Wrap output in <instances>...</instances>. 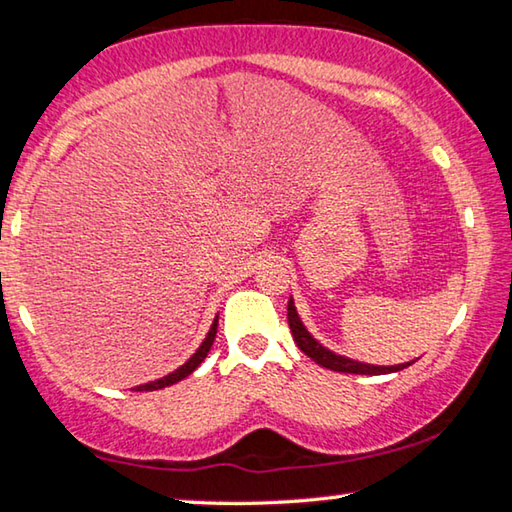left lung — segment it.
Returning a JSON list of instances; mask_svg holds the SVG:
<instances>
[{
  "label": "left lung",
  "mask_w": 512,
  "mask_h": 512,
  "mask_svg": "<svg viewBox=\"0 0 512 512\" xmlns=\"http://www.w3.org/2000/svg\"><path fill=\"white\" fill-rule=\"evenodd\" d=\"M289 327L293 334V341L298 343V348L307 354V357L314 359L318 366L336 370V372H352V375H386V372H397L411 363H402V366H368V363H359V361H350L345 357H339V354L329 352L323 348L316 339H311V334L305 329V325L300 323V318L296 314V307H293V300H289Z\"/></svg>",
  "instance_id": "obj_1"
}]
</instances>
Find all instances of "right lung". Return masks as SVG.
Here are the masks:
<instances>
[{"label":"right lung","mask_w":512,"mask_h":512,"mask_svg":"<svg viewBox=\"0 0 512 512\" xmlns=\"http://www.w3.org/2000/svg\"><path fill=\"white\" fill-rule=\"evenodd\" d=\"M216 325H219V318H214V323H212V327H210V332H207L205 341L201 343V348H198V350L192 354V357H189L187 363H183V366H180L178 370H173L171 375H167V377H162V379H158V381H151V384L137 386L135 391H158V388L171 386V384H176V381H180V379H185V377L192 375V372H194L198 366H201L203 359L207 357V352H210V348H212L214 336H216Z\"/></svg>","instance_id":"right-lung-1"}]
</instances>
